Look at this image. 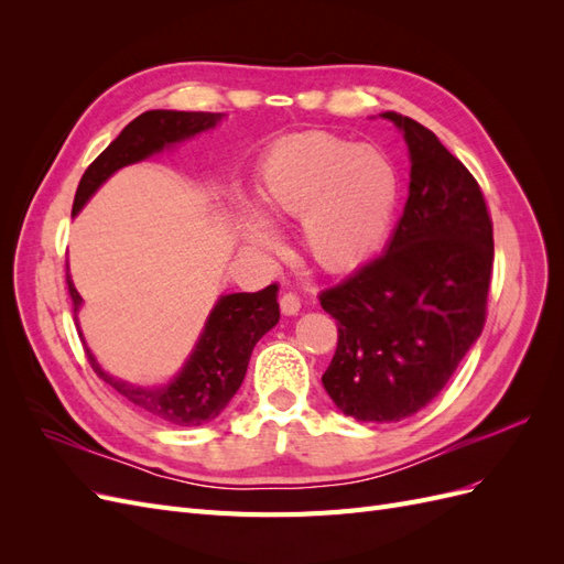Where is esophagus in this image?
<instances>
[{"label":"esophagus","instance_id":"34e87169","mask_svg":"<svg viewBox=\"0 0 564 564\" xmlns=\"http://www.w3.org/2000/svg\"><path fill=\"white\" fill-rule=\"evenodd\" d=\"M280 311L284 315H296L301 311V299L294 292H286L280 296Z\"/></svg>","mask_w":564,"mask_h":564}]
</instances>
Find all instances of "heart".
<instances>
[{"mask_svg": "<svg viewBox=\"0 0 564 564\" xmlns=\"http://www.w3.org/2000/svg\"><path fill=\"white\" fill-rule=\"evenodd\" d=\"M400 172L383 150L327 131L294 133L272 145L256 193L268 216H301L303 247L329 272L367 263L392 230L400 204ZM251 249L275 247L261 218L245 216Z\"/></svg>", "mask_w": 564, "mask_h": 564, "instance_id": "b5f03b06", "label": "heart"}]
</instances>
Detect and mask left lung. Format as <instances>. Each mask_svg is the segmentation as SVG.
I'll list each match as a JSON object with an SVG mask.
<instances>
[{
  "label": "left lung",
  "mask_w": 564,
  "mask_h": 564,
  "mask_svg": "<svg viewBox=\"0 0 564 564\" xmlns=\"http://www.w3.org/2000/svg\"><path fill=\"white\" fill-rule=\"evenodd\" d=\"M412 155L388 249L319 292L338 324L324 390L346 416L390 423L431 404L485 329L491 216L475 176L412 117L383 112Z\"/></svg>",
  "instance_id": "1"
}]
</instances>
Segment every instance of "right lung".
<instances>
[{
    "instance_id": "right-lung-1",
    "label": "right lung",
    "mask_w": 564,
    "mask_h": 564,
    "mask_svg": "<svg viewBox=\"0 0 564 564\" xmlns=\"http://www.w3.org/2000/svg\"><path fill=\"white\" fill-rule=\"evenodd\" d=\"M218 119L220 112L148 110L139 115L84 172L75 193L73 214L84 207V202L96 193V187L117 169L145 160L169 143L191 139L204 129H212ZM65 282L73 299V313H77L82 296L77 294L70 275H65ZM278 292L280 286L275 282L261 292H242L220 299L191 360L164 388H135L112 379L96 365L89 348L87 360L100 379L110 383L133 406H139L143 414L162 423L202 425L224 412L235 392L240 390L253 346L280 319Z\"/></svg>"
}]
</instances>
